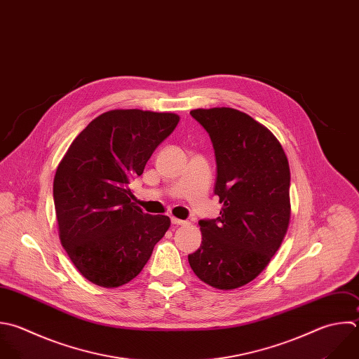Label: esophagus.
Returning a JSON list of instances; mask_svg holds the SVG:
<instances>
[{"mask_svg":"<svg viewBox=\"0 0 359 359\" xmlns=\"http://www.w3.org/2000/svg\"><path fill=\"white\" fill-rule=\"evenodd\" d=\"M171 223L175 224V226H184V224H188L187 220H181V219H177V217H171Z\"/></svg>","mask_w":359,"mask_h":359,"instance_id":"esophagus-1","label":"esophagus"}]
</instances>
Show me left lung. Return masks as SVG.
Returning <instances> with one entry per match:
<instances>
[{
  "label": "left lung",
  "instance_id": "obj_1",
  "mask_svg": "<svg viewBox=\"0 0 359 359\" xmlns=\"http://www.w3.org/2000/svg\"><path fill=\"white\" fill-rule=\"evenodd\" d=\"M213 143L215 220H201L202 244L188 255L195 275L220 290L255 279L280 247L290 220V170L278 139L233 108L191 111Z\"/></svg>",
  "mask_w": 359,
  "mask_h": 359
}]
</instances>
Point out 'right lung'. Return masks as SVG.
Returning <instances> with one entry per match:
<instances>
[{"label": "right lung", "mask_w": 359, "mask_h": 359, "mask_svg": "<svg viewBox=\"0 0 359 359\" xmlns=\"http://www.w3.org/2000/svg\"><path fill=\"white\" fill-rule=\"evenodd\" d=\"M180 122L171 112L112 109L73 140L57 165L53 198L62 245L90 282L119 287L136 278L170 229L144 213L130 182Z\"/></svg>", "instance_id": "right-lung-1"}]
</instances>
